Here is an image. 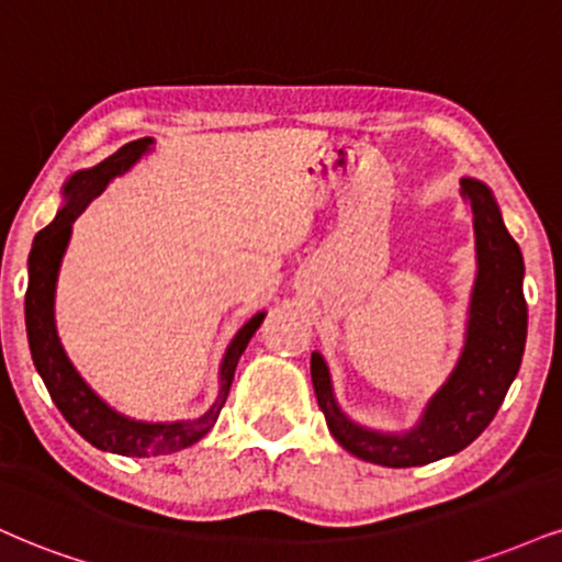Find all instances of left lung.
<instances>
[{
    "instance_id": "8db88e82",
    "label": "left lung",
    "mask_w": 562,
    "mask_h": 562,
    "mask_svg": "<svg viewBox=\"0 0 562 562\" xmlns=\"http://www.w3.org/2000/svg\"><path fill=\"white\" fill-rule=\"evenodd\" d=\"M461 193L474 212L476 235V282L471 290L465 346L416 427L405 435L358 427L335 401L324 358L311 353V382L327 427L337 442L361 461L408 469L456 456L490 427L518 374L529 324L524 256L505 229L490 188L474 178H463Z\"/></svg>"
}]
</instances>
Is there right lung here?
Returning a JSON list of instances; mask_svg holds the SVG:
<instances>
[{"label":"right lung","mask_w":562,"mask_h":562,"mask_svg":"<svg viewBox=\"0 0 562 562\" xmlns=\"http://www.w3.org/2000/svg\"><path fill=\"white\" fill-rule=\"evenodd\" d=\"M151 144V138L131 140L120 151H114L112 157L99 161L97 167L80 170L65 182V206L33 238L29 256V290H25V333H29L31 356L59 414L93 448L133 458L178 452L188 448V445L199 442L214 427L216 416H220L222 405L227 401L229 384H233L235 367H238L243 350H246L248 340H251L263 322L261 311V314L251 316V319L243 324L238 335L233 337L220 367V395H216L212 408L204 416L193 418V422L146 424L120 416L117 411L110 408L97 392L80 380L70 358L65 356L63 342L57 337V327H54V288H57V272L59 263H63L67 240H70L72 222L110 186V180L131 170Z\"/></svg>","instance_id":"right-lung-1"}]
</instances>
